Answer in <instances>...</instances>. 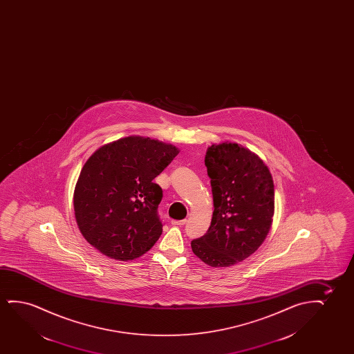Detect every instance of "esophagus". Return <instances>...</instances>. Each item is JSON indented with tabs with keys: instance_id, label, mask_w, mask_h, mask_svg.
I'll use <instances>...</instances> for the list:
<instances>
[{
	"instance_id": "34e87169",
	"label": "esophagus",
	"mask_w": 354,
	"mask_h": 354,
	"mask_svg": "<svg viewBox=\"0 0 354 354\" xmlns=\"http://www.w3.org/2000/svg\"><path fill=\"white\" fill-rule=\"evenodd\" d=\"M185 223H186V220H173L171 221L173 226H184Z\"/></svg>"
}]
</instances>
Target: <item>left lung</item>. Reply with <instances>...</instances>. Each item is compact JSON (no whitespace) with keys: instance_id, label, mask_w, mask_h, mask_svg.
I'll list each match as a JSON object with an SVG mask.
<instances>
[{"instance_id":"obj_1","label":"left lung","mask_w":354,"mask_h":354,"mask_svg":"<svg viewBox=\"0 0 354 354\" xmlns=\"http://www.w3.org/2000/svg\"><path fill=\"white\" fill-rule=\"evenodd\" d=\"M204 162L213 191V218L191 248L209 266H233L257 252L270 232L273 179L259 156L236 142L209 146Z\"/></svg>"}]
</instances>
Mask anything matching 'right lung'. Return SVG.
Instances as JSON below:
<instances>
[{
    "mask_svg": "<svg viewBox=\"0 0 354 354\" xmlns=\"http://www.w3.org/2000/svg\"><path fill=\"white\" fill-rule=\"evenodd\" d=\"M179 149L131 136L100 146L83 165L73 192L78 228L106 257L129 261L144 255L162 234L157 208L163 194L152 180Z\"/></svg>",
    "mask_w": 354,
    "mask_h": 354,
    "instance_id": "1",
    "label": "right lung"
}]
</instances>
